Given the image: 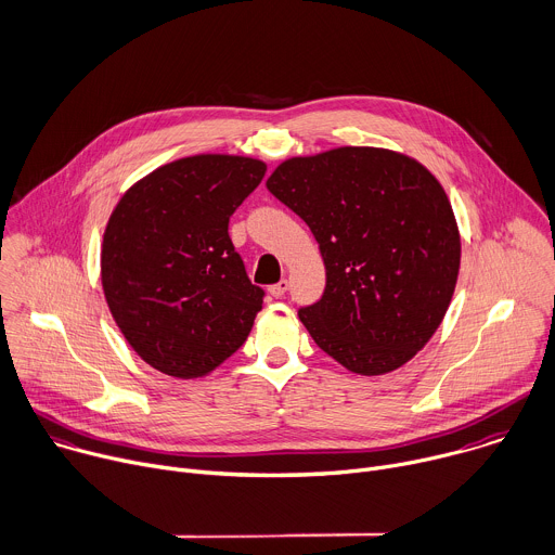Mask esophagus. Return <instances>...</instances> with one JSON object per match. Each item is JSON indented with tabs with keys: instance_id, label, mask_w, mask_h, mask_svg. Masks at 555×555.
I'll list each match as a JSON object with an SVG mask.
<instances>
[{
	"instance_id": "esophagus-1",
	"label": "esophagus",
	"mask_w": 555,
	"mask_h": 555,
	"mask_svg": "<svg viewBox=\"0 0 555 555\" xmlns=\"http://www.w3.org/2000/svg\"><path fill=\"white\" fill-rule=\"evenodd\" d=\"M286 291H288V280H286V278H282L280 282H275L273 286H269V293H271L273 297H282Z\"/></svg>"
}]
</instances>
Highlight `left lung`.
Segmentation results:
<instances>
[{
	"label": "left lung",
	"mask_w": 555,
	"mask_h": 555,
	"mask_svg": "<svg viewBox=\"0 0 555 555\" xmlns=\"http://www.w3.org/2000/svg\"><path fill=\"white\" fill-rule=\"evenodd\" d=\"M267 188L319 243L325 288L297 312L314 344L363 376L411 361L444 319L460 273L444 188L415 159L370 146L286 159Z\"/></svg>",
	"instance_id": "1"
}]
</instances>
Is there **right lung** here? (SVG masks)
Returning a JSON list of instances; mask_svg holds the SVG:
<instances>
[{
	"mask_svg": "<svg viewBox=\"0 0 555 555\" xmlns=\"http://www.w3.org/2000/svg\"><path fill=\"white\" fill-rule=\"evenodd\" d=\"M267 166L196 155L138 181L111 214L102 288L131 348L155 370L198 378L249 337L264 291L251 284L230 238V216Z\"/></svg>",
	"mask_w": 555,
	"mask_h": 555,
	"instance_id": "add662e5",
	"label": "right lung"
}]
</instances>
